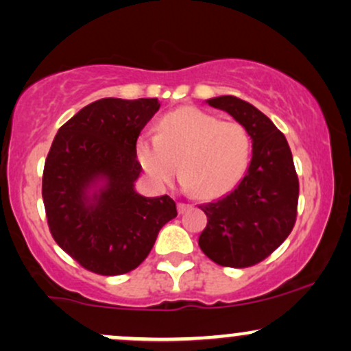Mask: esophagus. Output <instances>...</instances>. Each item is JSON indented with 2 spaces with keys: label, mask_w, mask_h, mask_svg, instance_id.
I'll list each match as a JSON object with an SVG mask.
<instances>
[{
  "label": "esophagus",
  "mask_w": 351,
  "mask_h": 351,
  "mask_svg": "<svg viewBox=\"0 0 351 351\" xmlns=\"http://www.w3.org/2000/svg\"><path fill=\"white\" fill-rule=\"evenodd\" d=\"M189 206H191V204L183 203V201H180V203H178V211H180V213H184Z\"/></svg>",
  "instance_id": "34e87169"
}]
</instances>
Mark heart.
I'll use <instances>...</instances> for the list:
<instances>
[{
    "mask_svg": "<svg viewBox=\"0 0 351 351\" xmlns=\"http://www.w3.org/2000/svg\"><path fill=\"white\" fill-rule=\"evenodd\" d=\"M251 138L237 122H221L195 107L170 112L160 120L156 135L136 138V158L156 184L173 178L178 162L186 189L211 196L226 191L243 176Z\"/></svg>",
    "mask_w": 351,
    "mask_h": 351,
    "instance_id": "heart-1",
    "label": "heart"
}]
</instances>
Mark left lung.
<instances>
[{
	"label": "left lung",
	"instance_id": "8db88e82",
	"mask_svg": "<svg viewBox=\"0 0 351 351\" xmlns=\"http://www.w3.org/2000/svg\"><path fill=\"white\" fill-rule=\"evenodd\" d=\"M206 102L243 125L252 140V158L228 195L199 206L208 223L198 244L223 267H251L271 256L295 224L299 178L292 152L271 119L245 100L221 95Z\"/></svg>",
	"mask_w": 351,
	"mask_h": 351
}]
</instances>
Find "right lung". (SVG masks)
Here are the masks:
<instances>
[{"instance_id":"1","label":"right lung","mask_w":351,"mask_h":351,"mask_svg":"<svg viewBox=\"0 0 351 351\" xmlns=\"http://www.w3.org/2000/svg\"><path fill=\"white\" fill-rule=\"evenodd\" d=\"M158 108L156 99L95 100L59 128L47 153L43 201L51 234L99 276L138 267L160 229L178 215L168 195L135 191L142 171L136 138Z\"/></svg>"}]
</instances>
